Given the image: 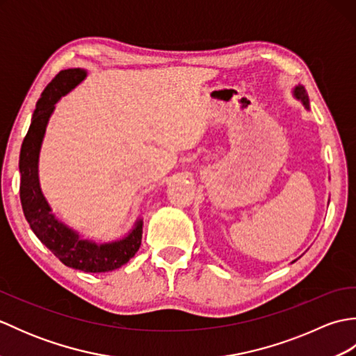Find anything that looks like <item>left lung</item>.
Here are the masks:
<instances>
[{"instance_id":"left-lung-1","label":"left lung","mask_w":356,"mask_h":356,"mask_svg":"<svg viewBox=\"0 0 356 356\" xmlns=\"http://www.w3.org/2000/svg\"><path fill=\"white\" fill-rule=\"evenodd\" d=\"M293 95H295V97H297V99H300L301 102H303V105H305L306 108H309V96H307L306 88H305L303 86H297V87H295Z\"/></svg>"}]
</instances>
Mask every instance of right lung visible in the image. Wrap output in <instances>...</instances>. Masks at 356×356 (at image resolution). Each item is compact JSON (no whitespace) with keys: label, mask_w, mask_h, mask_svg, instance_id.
<instances>
[{"label":"right lung","mask_w":356,"mask_h":356,"mask_svg":"<svg viewBox=\"0 0 356 356\" xmlns=\"http://www.w3.org/2000/svg\"><path fill=\"white\" fill-rule=\"evenodd\" d=\"M86 74V70L81 69L61 70L45 87L38 101L32 124L21 147L19 197L30 228L65 266L84 272H110L124 266L138 252L142 240V220L136 223L134 229L122 240L102 245L82 240L50 213L38 182V157L49 118L59 97L76 87Z\"/></svg>","instance_id":"right-lung-1"}]
</instances>
